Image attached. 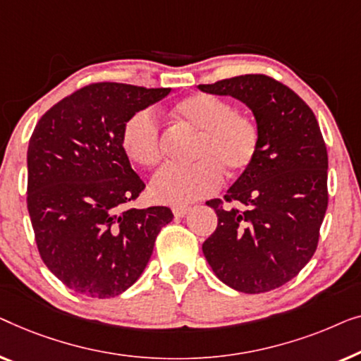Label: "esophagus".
Segmentation results:
<instances>
[{
	"label": "esophagus",
	"instance_id": "1",
	"mask_svg": "<svg viewBox=\"0 0 361 361\" xmlns=\"http://www.w3.org/2000/svg\"><path fill=\"white\" fill-rule=\"evenodd\" d=\"M190 211H191L190 206H175V207H173V214H175V217H185Z\"/></svg>",
	"mask_w": 361,
	"mask_h": 361
}]
</instances>
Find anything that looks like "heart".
<instances>
[{"label":"heart","instance_id":"heart-1","mask_svg":"<svg viewBox=\"0 0 361 361\" xmlns=\"http://www.w3.org/2000/svg\"><path fill=\"white\" fill-rule=\"evenodd\" d=\"M175 119L196 132L190 166H165L150 183V195L165 204L183 206L216 191L222 171L238 176L255 160L260 132L255 121L238 113L217 96L196 93L175 103ZM124 154L132 164L154 166L161 159L159 121L150 111H139L126 121L121 134Z\"/></svg>","mask_w":361,"mask_h":361}]
</instances>
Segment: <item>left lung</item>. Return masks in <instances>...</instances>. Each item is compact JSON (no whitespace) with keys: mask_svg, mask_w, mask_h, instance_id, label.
<instances>
[{"mask_svg":"<svg viewBox=\"0 0 361 361\" xmlns=\"http://www.w3.org/2000/svg\"><path fill=\"white\" fill-rule=\"evenodd\" d=\"M201 91L232 96L255 116L260 144L250 169L211 200L217 229L202 243L207 263L227 286L258 294L283 286L311 260L327 211V149L311 108L267 75H240Z\"/></svg>","mask_w":361,"mask_h":361,"instance_id":"8db88e82","label":"left lung"}]
</instances>
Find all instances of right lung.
<instances>
[{
	"instance_id": "1",
	"label": "right lung",
	"mask_w": 361,
	"mask_h": 361,
	"mask_svg": "<svg viewBox=\"0 0 361 361\" xmlns=\"http://www.w3.org/2000/svg\"><path fill=\"white\" fill-rule=\"evenodd\" d=\"M171 88L93 83L52 106L27 149V209L39 253L75 293L114 298L130 288L154 252L169 207L126 209L145 185L121 144L132 114Z\"/></svg>"
}]
</instances>
